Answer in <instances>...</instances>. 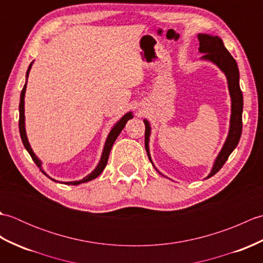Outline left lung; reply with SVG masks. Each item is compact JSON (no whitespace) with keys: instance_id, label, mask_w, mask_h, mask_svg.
I'll list each match as a JSON object with an SVG mask.
<instances>
[{"instance_id":"left-lung-1","label":"left lung","mask_w":263,"mask_h":263,"mask_svg":"<svg viewBox=\"0 0 263 263\" xmlns=\"http://www.w3.org/2000/svg\"><path fill=\"white\" fill-rule=\"evenodd\" d=\"M200 48L199 51L201 53H204L202 59L212 61L216 63L219 68L225 72L228 81V88H230L231 97H232V116H231V128L230 135L227 137V140L222 147L220 154L218 155L216 159V163L214 165L211 173L208 177L215 175L216 173L219 171L226 160L230 157V155L233 153V150L236 148L237 143L239 141V138L242 135V111H243V95L242 90L239 88V73L238 68L235 59H234L231 53L227 51L224 46L219 37H212L209 35H199L198 36ZM144 125H146V131H144V147L147 150V155L152 161L149 155V148H148V141H149V135H150V125L149 123L144 120ZM153 163V161H152ZM206 177V178H208Z\"/></svg>"}]
</instances>
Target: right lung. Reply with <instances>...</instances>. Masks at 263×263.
<instances>
[{
    "label": "right lung",
    "instance_id": "1",
    "mask_svg": "<svg viewBox=\"0 0 263 263\" xmlns=\"http://www.w3.org/2000/svg\"><path fill=\"white\" fill-rule=\"evenodd\" d=\"M31 68V64L29 65V68H28V71H27V76L28 73H29V70ZM25 92H26V85L24 86V88H22L21 90V95H20V104H19V131H20V137H21V140H22V143H24L25 148L27 149V152L29 153L30 157L32 158V160L35 161V164L37 165V167L39 170H41V172L43 173L44 175H46L48 178L49 177L45 172H44L42 170V164L41 161H39V159L36 157V155L33 154L32 149L30 148L29 146V142H28V139H27V136H26V130H25ZM132 119V114L131 113H127L125 114L124 116L122 117V119L116 123V124L114 125V127L111 128V131L109 132V135L107 137V140H106V143H105V147H104V152H103V155H102V159H100L98 166L96 167V170H95L90 175H88L87 177L83 178V180L81 181H76V182H65V184H69V185H77V184H80V183H85V182H88V181H91L93 180V178H96L98 175H100V173H102L105 168L106 164H107V160H108V156H109V153H110V149L111 147H113V143L115 142L116 138L119 137V135L121 133V131L123 130V127L125 126L126 122ZM52 181H55L53 180V178H51ZM57 182V181H55Z\"/></svg>",
    "mask_w": 263,
    "mask_h": 263
}]
</instances>
